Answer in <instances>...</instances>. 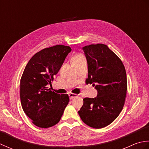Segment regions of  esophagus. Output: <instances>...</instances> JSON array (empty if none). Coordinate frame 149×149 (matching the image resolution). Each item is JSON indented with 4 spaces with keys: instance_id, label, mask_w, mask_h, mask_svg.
Returning a JSON list of instances; mask_svg holds the SVG:
<instances>
[{
    "instance_id": "1",
    "label": "esophagus",
    "mask_w": 149,
    "mask_h": 149,
    "mask_svg": "<svg viewBox=\"0 0 149 149\" xmlns=\"http://www.w3.org/2000/svg\"><path fill=\"white\" fill-rule=\"evenodd\" d=\"M77 96V95L75 94V93H70L69 94V97H70V99H74V98L76 97Z\"/></svg>"
}]
</instances>
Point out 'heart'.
Instances as JSON below:
<instances>
[{"label": "heart", "mask_w": 149, "mask_h": 149, "mask_svg": "<svg viewBox=\"0 0 149 149\" xmlns=\"http://www.w3.org/2000/svg\"><path fill=\"white\" fill-rule=\"evenodd\" d=\"M82 57H83V56H82L81 54H77V55H75L74 57H73L72 60V59H78V58H82Z\"/></svg>", "instance_id": "1"}]
</instances>
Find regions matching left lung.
I'll return each instance as SVG.
<instances>
[{"label":"left lung","instance_id":"1","mask_svg":"<svg viewBox=\"0 0 149 149\" xmlns=\"http://www.w3.org/2000/svg\"><path fill=\"white\" fill-rule=\"evenodd\" d=\"M88 63L86 83L97 90L95 98H84L78 111L86 125L100 129L115 120L124 106L127 84L125 69L118 56L104 44L83 48Z\"/></svg>","mask_w":149,"mask_h":149}]
</instances>
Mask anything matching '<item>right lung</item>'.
I'll use <instances>...</instances> for the list:
<instances>
[{"label":"right lung","instance_id":"1","mask_svg":"<svg viewBox=\"0 0 149 149\" xmlns=\"http://www.w3.org/2000/svg\"><path fill=\"white\" fill-rule=\"evenodd\" d=\"M68 46L57 45L36 53L25 68L20 79L22 109L34 125L49 128L57 124L69 102L67 94L50 90L51 84L70 52Z\"/></svg>","mask_w":149,"mask_h":149}]
</instances>
